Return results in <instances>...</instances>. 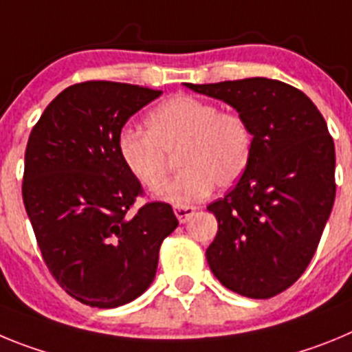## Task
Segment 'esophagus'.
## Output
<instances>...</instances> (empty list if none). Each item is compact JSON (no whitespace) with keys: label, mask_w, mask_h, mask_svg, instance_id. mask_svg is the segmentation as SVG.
Wrapping results in <instances>:
<instances>
[{"label":"esophagus","mask_w":352,"mask_h":352,"mask_svg":"<svg viewBox=\"0 0 352 352\" xmlns=\"http://www.w3.org/2000/svg\"><path fill=\"white\" fill-rule=\"evenodd\" d=\"M195 210H197L195 206H174V214H176V219L183 223L190 219L192 214L195 213Z\"/></svg>","instance_id":"esophagus-1"}]
</instances>
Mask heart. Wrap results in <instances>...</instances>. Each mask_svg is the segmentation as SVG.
Listing matches in <instances>:
<instances>
[{"label":"heart","mask_w":352,"mask_h":352,"mask_svg":"<svg viewBox=\"0 0 352 352\" xmlns=\"http://www.w3.org/2000/svg\"><path fill=\"white\" fill-rule=\"evenodd\" d=\"M146 130H121L118 153L129 173L149 190L166 183L169 155L178 153L182 174L160 192L174 204L206 197L213 186L234 185L247 170L254 149L252 129L241 114L219 111L192 95H174L157 105L146 118Z\"/></svg>","instance_id":"heart-1"}]
</instances>
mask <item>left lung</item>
<instances>
[{
	"mask_svg": "<svg viewBox=\"0 0 352 352\" xmlns=\"http://www.w3.org/2000/svg\"><path fill=\"white\" fill-rule=\"evenodd\" d=\"M185 86L234 107L254 135L243 176L208 206L219 222L208 264L241 296H276L303 275L335 203V144L324 118L282 80Z\"/></svg>",
	"mask_w": 352,
	"mask_h": 352,
	"instance_id": "left-lung-1",
	"label": "left lung"
}]
</instances>
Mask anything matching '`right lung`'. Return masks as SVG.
Wrapping results in <instances>:
<instances>
[{
	"label": "right lung",
	"mask_w": 352,
	"mask_h": 352,
	"mask_svg": "<svg viewBox=\"0 0 352 352\" xmlns=\"http://www.w3.org/2000/svg\"><path fill=\"white\" fill-rule=\"evenodd\" d=\"M162 91L111 80L63 89L33 126L23 201L42 257L80 303L114 309L139 298L157 273L162 241L178 227L173 208L146 203L118 153L130 116Z\"/></svg>",
	"instance_id": "add662e5"
}]
</instances>
